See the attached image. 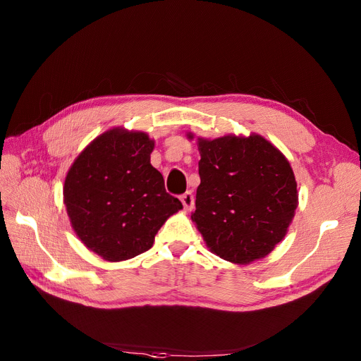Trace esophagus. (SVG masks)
<instances>
[{"instance_id": "esophagus-1", "label": "esophagus", "mask_w": 361, "mask_h": 361, "mask_svg": "<svg viewBox=\"0 0 361 361\" xmlns=\"http://www.w3.org/2000/svg\"><path fill=\"white\" fill-rule=\"evenodd\" d=\"M180 200H181V203H183L185 211H192V209H193V206H195V197H193V195H192L190 192H185L184 195H181V196H180Z\"/></svg>"}]
</instances>
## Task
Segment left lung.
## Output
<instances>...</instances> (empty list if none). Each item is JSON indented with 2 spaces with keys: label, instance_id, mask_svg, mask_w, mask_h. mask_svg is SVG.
<instances>
[{
  "label": "left lung",
  "instance_id": "left-lung-1",
  "mask_svg": "<svg viewBox=\"0 0 361 361\" xmlns=\"http://www.w3.org/2000/svg\"><path fill=\"white\" fill-rule=\"evenodd\" d=\"M197 147L200 185L192 221L206 245L237 264L268 256L286 237L298 204L290 162L259 135L199 137Z\"/></svg>",
  "mask_w": 361,
  "mask_h": 361
}]
</instances>
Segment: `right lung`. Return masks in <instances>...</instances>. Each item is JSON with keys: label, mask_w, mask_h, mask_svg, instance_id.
<instances>
[{"label": "right lung", "mask_w": 361, "mask_h": 361, "mask_svg": "<svg viewBox=\"0 0 361 361\" xmlns=\"http://www.w3.org/2000/svg\"><path fill=\"white\" fill-rule=\"evenodd\" d=\"M154 146L146 133L111 128L85 147L67 173L64 204L73 230L108 262L149 250L164 222L183 209L150 165Z\"/></svg>", "instance_id": "obj_1"}]
</instances>
